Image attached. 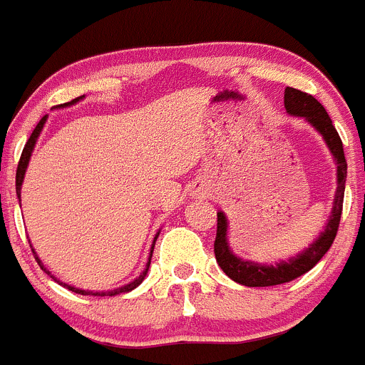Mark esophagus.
I'll return each instance as SVG.
<instances>
[{
  "mask_svg": "<svg viewBox=\"0 0 365 365\" xmlns=\"http://www.w3.org/2000/svg\"><path fill=\"white\" fill-rule=\"evenodd\" d=\"M203 194H205V189L201 185H196L192 189V196H203Z\"/></svg>",
  "mask_w": 365,
  "mask_h": 365,
  "instance_id": "esophagus-1",
  "label": "esophagus"
}]
</instances>
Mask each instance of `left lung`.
Instances as JSON below:
<instances>
[{"mask_svg":"<svg viewBox=\"0 0 365 365\" xmlns=\"http://www.w3.org/2000/svg\"><path fill=\"white\" fill-rule=\"evenodd\" d=\"M284 105L287 114L303 118L310 126L316 128V132L323 137L331 157H334L335 165H337V189H335L334 207H331V214L324 230L309 247H305L296 257L287 258V260H278L274 264H258V262L244 260V258L237 257L228 242V219H226L225 212L219 210L217 233H215L214 242L215 260H217L219 267L226 272V277H230L237 284L246 285V287H271V285L287 284V282H292L294 278L305 274L330 250L335 235H337L339 222H341L346 175H348V164H346L341 137H339L337 130H335L334 123H331L330 115L327 114L323 105L310 94L302 93L298 88L287 87L285 88Z\"/></svg>","mask_w":365,"mask_h":365,"instance_id":"obj_1","label":"left lung"}]
</instances>
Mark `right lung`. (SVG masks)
I'll use <instances>...</instances> for the list:
<instances>
[{
    "instance_id": "right-lung-1",
    "label": "right lung",
    "mask_w": 365,
    "mask_h": 365,
    "mask_svg": "<svg viewBox=\"0 0 365 365\" xmlns=\"http://www.w3.org/2000/svg\"><path fill=\"white\" fill-rule=\"evenodd\" d=\"M83 98H85V96H80V98H76V100L69 101V103L58 105V107H56V108H66V107H71V105L78 103V101H81V100H83ZM46 121H48V115H44V118H42L41 121H38V125L35 126L34 133H31V135H30V139H28V143L24 144L23 153H21V160H19V165H17V173H16V192H17V197H19V200H21V185H23V182H24V173H26L28 164H30L31 153H34V148H35V144H37V139H38V135H41L42 128H44ZM158 235H160V232H157V235H155L153 244H151V251H150V258H148L146 269H144V271L140 272L139 277H137L135 280H133V282H130V284L123 285V287L114 289V291H105V292H98V291H96V292H94V291H83V289H78V287H74V285H69V284H63V282H60L58 278L53 277L51 272H49L48 269L44 267V264H42V260H41V258H38V255L35 253L34 246H31V244H30V246H31V251H34V255H35V260H37V264L41 265V269H44V271L48 272V274H49V277L53 278V280L58 282L60 285H63V287L69 289V291L76 292V294H81V296H118V294H123V292H130V291H133V289L139 287V285L143 284V280H144V278H146V274H148V269H150V264H151V255H153V247H155V240H157V237H158Z\"/></svg>"
}]
</instances>
